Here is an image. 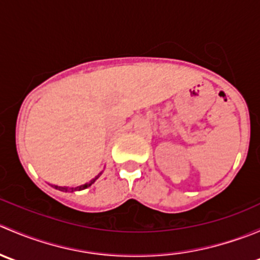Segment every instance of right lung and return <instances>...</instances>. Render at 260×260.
<instances>
[{
  "instance_id": "right-lung-1",
  "label": "right lung",
  "mask_w": 260,
  "mask_h": 260,
  "mask_svg": "<svg viewBox=\"0 0 260 260\" xmlns=\"http://www.w3.org/2000/svg\"><path fill=\"white\" fill-rule=\"evenodd\" d=\"M102 175V172L101 174L98 175V176H95V179H93L90 181V182H88V183H84V185H80V186H78V187H72V188H68V187H61V186H54L55 188H56V190H60V191H80V190H84V188H86V187H89V186H91V183H94L95 182V180L98 179L99 176H101Z\"/></svg>"
}]
</instances>
